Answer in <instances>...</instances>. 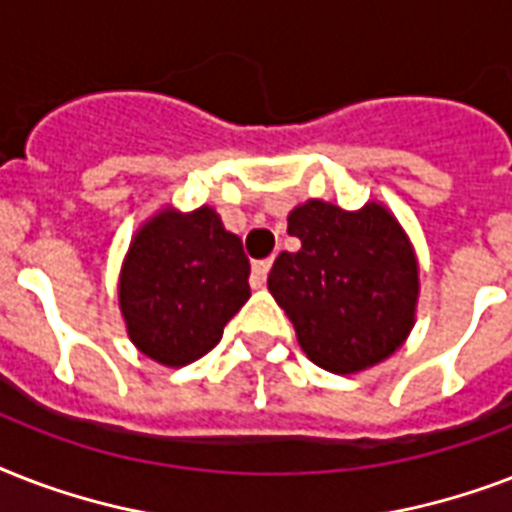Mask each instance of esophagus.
Here are the masks:
<instances>
[{
	"label": "esophagus",
	"instance_id": "obj_1",
	"mask_svg": "<svg viewBox=\"0 0 512 512\" xmlns=\"http://www.w3.org/2000/svg\"><path fill=\"white\" fill-rule=\"evenodd\" d=\"M268 271H271V260H255V263H252V276H249V284H252L255 289L265 287Z\"/></svg>",
	"mask_w": 512,
	"mask_h": 512
}]
</instances>
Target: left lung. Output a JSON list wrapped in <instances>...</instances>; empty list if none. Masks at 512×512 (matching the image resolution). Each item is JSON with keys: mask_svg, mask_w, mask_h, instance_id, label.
Wrapping results in <instances>:
<instances>
[{"mask_svg": "<svg viewBox=\"0 0 512 512\" xmlns=\"http://www.w3.org/2000/svg\"><path fill=\"white\" fill-rule=\"evenodd\" d=\"M297 252H281L268 273L297 342L313 364L356 374L393 356L417 316L420 263L412 241L380 201L348 209L321 199L287 217Z\"/></svg>", "mask_w": 512, "mask_h": 512, "instance_id": "left-lung-1", "label": "left lung"}]
</instances>
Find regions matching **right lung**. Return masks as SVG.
I'll return each instance as SVG.
<instances>
[{"instance_id":"right-lung-1","label":"right lung","mask_w":512,"mask_h":512,"mask_svg":"<svg viewBox=\"0 0 512 512\" xmlns=\"http://www.w3.org/2000/svg\"><path fill=\"white\" fill-rule=\"evenodd\" d=\"M249 300V260L212 207L159 209L140 225L119 271V311L132 345L162 366L215 348Z\"/></svg>"}]
</instances>
